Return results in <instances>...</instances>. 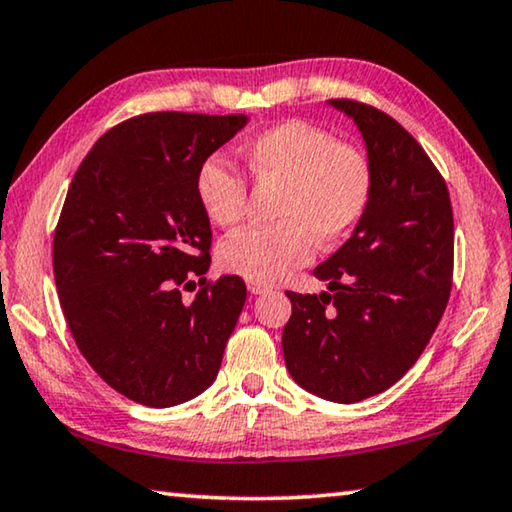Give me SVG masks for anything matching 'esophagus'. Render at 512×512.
<instances>
[{
    "label": "esophagus",
    "instance_id": "esophagus-1",
    "mask_svg": "<svg viewBox=\"0 0 512 512\" xmlns=\"http://www.w3.org/2000/svg\"><path fill=\"white\" fill-rule=\"evenodd\" d=\"M248 291L253 293V296H262V293L268 291V287L262 282H248Z\"/></svg>",
    "mask_w": 512,
    "mask_h": 512
}]
</instances>
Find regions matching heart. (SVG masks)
<instances>
[{
  "label": "heart",
  "instance_id": "b5f03b06",
  "mask_svg": "<svg viewBox=\"0 0 512 512\" xmlns=\"http://www.w3.org/2000/svg\"><path fill=\"white\" fill-rule=\"evenodd\" d=\"M257 185H280L268 228H246L221 241L219 266L250 282H277L314 257L316 244L332 248L350 235L370 201L372 173L357 146L334 142L323 128L287 119L244 146ZM203 212L221 228L246 216L248 187L221 158H207L196 173Z\"/></svg>",
  "mask_w": 512,
  "mask_h": 512
}]
</instances>
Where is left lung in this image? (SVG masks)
I'll list each match as a JSON object with an SVG mask.
<instances>
[{
    "mask_svg": "<svg viewBox=\"0 0 512 512\" xmlns=\"http://www.w3.org/2000/svg\"><path fill=\"white\" fill-rule=\"evenodd\" d=\"M357 124L372 173L352 237L314 268L320 296L287 291L282 352L298 386L352 404L406 375L445 314L454 273L449 192L429 155L393 117L332 99Z\"/></svg>",
    "mask_w": 512,
    "mask_h": 512,
    "instance_id": "left-lung-1",
    "label": "left lung"
}]
</instances>
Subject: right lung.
I'll return each instance as SVG.
<instances>
[{
	"label": "right lung",
	"instance_id": "obj_1",
	"mask_svg": "<svg viewBox=\"0 0 512 512\" xmlns=\"http://www.w3.org/2000/svg\"><path fill=\"white\" fill-rule=\"evenodd\" d=\"M246 115L149 112L121 121L85 155L54 235L60 307L97 375L137 404L201 395L246 302L239 275L205 282L212 230L198 167ZM201 276L185 303L180 290Z\"/></svg>",
	"mask_w": 512,
	"mask_h": 512
}]
</instances>
